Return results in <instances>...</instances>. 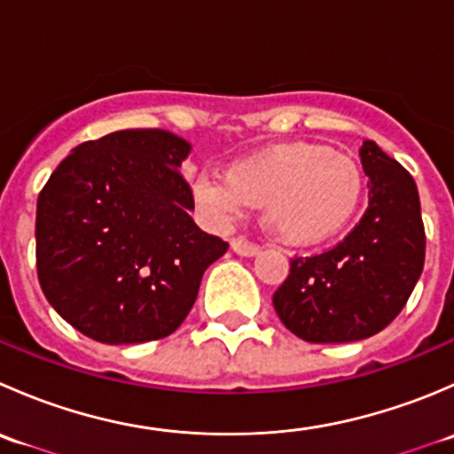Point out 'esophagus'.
<instances>
[{"label": "esophagus", "instance_id": "esophagus-1", "mask_svg": "<svg viewBox=\"0 0 454 454\" xmlns=\"http://www.w3.org/2000/svg\"><path fill=\"white\" fill-rule=\"evenodd\" d=\"M231 248H232V253H237L239 256H256L261 253L259 246L248 244V241H244V239H232Z\"/></svg>", "mask_w": 454, "mask_h": 454}]
</instances>
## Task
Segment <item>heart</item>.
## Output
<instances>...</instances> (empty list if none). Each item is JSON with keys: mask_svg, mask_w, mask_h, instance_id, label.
<instances>
[{"mask_svg": "<svg viewBox=\"0 0 454 454\" xmlns=\"http://www.w3.org/2000/svg\"><path fill=\"white\" fill-rule=\"evenodd\" d=\"M364 171L351 155L314 142H290L201 173L193 200L213 226L241 219L246 206H263V226L287 246H312L345 231L364 200Z\"/></svg>", "mask_w": 454, "mask_h": 454, "instance_id": "obj_1", "label": "heart"}]
</instances>
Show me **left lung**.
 Instances as JSON below:
<instances>
[{"label":"left lung","mask_w":454,"mask_h":454,"mask_svg":"<svg viewBox=\"0 0 454 454\" xmlns=\"http://www.w3.org/2000/svg\"><path fill=\"white\" fill-rule=\"evenodd\" d=\"M369 208L323 254L292 261L274 292L281 323L308 342H354L382 332L409 301L424 268L426 235L415 180L373 140L360 146Z\"/></svg>","instance_id":"1"}]
</instances>
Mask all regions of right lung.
<instances>
[{
  "label": "right lung",
  "mask_w": 454,
  "mask_h": 454,
  "mask_svg": "<svg viewBox=\"0 0 454 454\" xmlns=\"http://www.w3.org/2000/svg\"><path fill=\"white\" fill-rule=\"evenodd\" d=\"M189 145L164 129L90 140L36 200V272L48 303L85 336L138 345L168 336L228 250L189 215Z\"/></svg>",
  "instance_id": "obj_1"
}]
</instances>
